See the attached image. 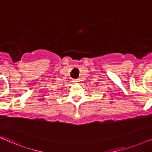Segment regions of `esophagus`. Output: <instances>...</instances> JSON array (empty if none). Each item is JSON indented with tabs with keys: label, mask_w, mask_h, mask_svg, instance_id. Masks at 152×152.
<instances>
[{
	"label": "esophagus",
	"mask_w": 152,
	"mask_h": 152,
	"mask_svg": "<svg viewBox=\"0 0 152 152\" xmlns=\"http://www.w3.org/2000/svg\"><path fill=\"white\" fill-rule=\"evenodd\" d=\"M72 82H75V83H80L81 82V80L80 79H74V80H72Z\"/></svg>",
	"instance_id": "esophagus-1"
}]
</instances>
